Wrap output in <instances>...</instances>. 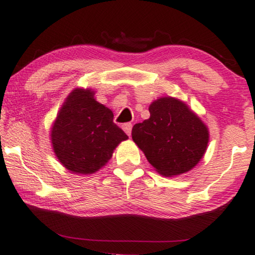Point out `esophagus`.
Returning <instances> with one entry per match:
<instances>
[{
	"mask_svg": "<svg viewBox=\"0 0 255 255\" xmlns=\"http://www.w3.org/2000/svg\"><path fill=\"white\" fill-rule=\"evenodd\" d=\"M131 127H132V126H131V124H130V123L125 124L124 126H123L125 132H126V134H127L128 136H130V135H131Z\"/></svg>",
	"mask_w": 255,
	"mask_h": 255,
	"instance_id": "esophagus-1",
	"label": "esophagus"
}]
</instances>
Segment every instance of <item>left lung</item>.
Masks as SVG:
<instances>
[{
  "instance_id": "8db88e82",
  "label": "left lung",
  "mask_w": 255,
  "mask_h": 255,
  "mask_svg": "<svg viewBox=\"0 0 255 255\" xmlns=\"http://www.w3.org/2000/svg\"><path fill=\"white\" fill-rule=\"evenodd\" d=\"M149 111V119L132 127V140L161 175L189 172L206 151L207 127L187 105L172 97L154 101Z\"/></svg>"
}]
</instances>
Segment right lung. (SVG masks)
<instances>
[{
    "label": "right lung",
    "instance_id": "right-lung-1",
    "mask_svg": "<svg viewBox=\"0 0 255 255\" xmlns=\"http://www.w3.org/2000/svg\"><path fill=\"white\" fill-rule=\"evenodd\" d=\"M113 123V113L95 101L94 91L75 89L68 95L51 130L54 151L71 172L93 174L112 157L121 140L127 139Z\"/></svg>",
    "mask_w": 255,
    "mask_h": 255
}]
</instances>
